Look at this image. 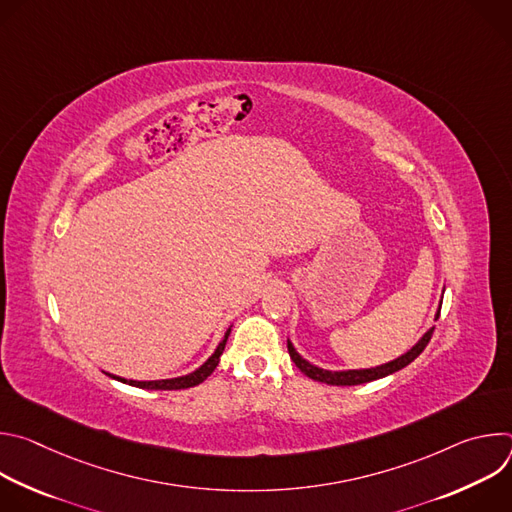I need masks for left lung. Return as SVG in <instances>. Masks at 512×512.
Here are the masks:
<instances>
[{
    "instance_id": "obj_1",
    "label": "left lung",
    "mask_w": 512,
    "mask_h": 512,
    "mask_svg": "<svg viewBox=\"0 0 512 512\" xmlns=\"http://www.w3.org/2000/svg\"><path fill=\"white\" fill-rule=\"evenodd\" d=\"M446 291V287H444ZM444 298V294H442ZM440 310H442V300H440V308H437L433 320L440 318ZM433 328L431 326L427 332H423V336L407 350L403 352L401 356L389 360V362H383V364H377V367H371V369H348V371H330V369H322V367H316V364H312L310 360H306L298 350L296 346L291 344V340L287 338V350H289V356L291 360L296 362V367L310 379L318 381V383H326V385H338V387H350V385H362V383H371V381H377V379H383V377H389L401 369H405L409 362H413L421 352L423 348L427 346V342L431 340V334H433Z\"/></svg>"
}]
</instances>
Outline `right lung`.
<instances>
[{"label": "right lung", "instance_id": "1", "mask_svg": "<svg viewBox=\"0 0 512 512\" xmlns=\"http://www.w3.org/2000/svg\"><path fill=\"white\" fill-rule=\"evenodd\" d=\"M231 328H233V326H229V328H227V332H225L223 340L218 342V346L214 348V352H212V354H210V356L200 364L198 369H194V371H192V373H188V375L174 377V379H158V381H133V379H123V377L111 375V373H105V375H109L111 379H117V381H121V383H127V385H131V387L152 389V391H176V389L196 387V385H200L202 381H206V379L212 375V371L216 369V364H218V360H221V354H223L225 344H227V340H229Z\"/></svg>", "mask_w": 512, "mask_h": 512}]
</instances>
